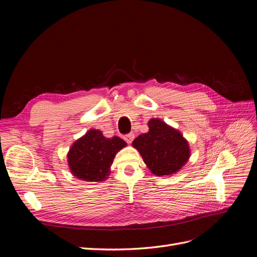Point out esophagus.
<instances>
[{"label": "esophagus", "mask_w": 257, "mask_h": 257, "mask_svg": "<svg viewBox=\"0 0 257 257\" xmlns=\"http://www.w3.org/2000/svg\"><path fill=\"white\" fill-rule=\"evenodd\" d=\"M134 138H135V135L131 133V134H127L124 136V141H125L127 144H132V142L134 141Z\"/></svg>", "instance_id": "esophagus-1"}]
</instances>
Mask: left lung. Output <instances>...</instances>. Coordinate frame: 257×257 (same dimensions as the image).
Wrapping results in <instances>:
<instances>
[{"mask_svg": "<svg viewBox=\"0 0 257 257\" xmlns=\"http://www.w3.org/2000/svg\"><path fill=\"white\" fill-rule=\"evenodd\" d=\"M148 126L149 132L139 135L132 145L155 176L176 174L190 159L189 143L180 132L161 119H151Z\"/></svg>", "mask_w": 257, "mask_h": 257, "instance_id": "8db88e82", "label": "left lung"}]
</instances>
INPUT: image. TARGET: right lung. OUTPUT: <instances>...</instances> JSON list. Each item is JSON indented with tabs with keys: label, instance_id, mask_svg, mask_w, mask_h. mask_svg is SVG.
<instances>
[{
	"label": "right lung",
	"instance_id": "add662e5",
	"mask_svg": "<svg viewBox=\"0 0 257 257\" xmlns=\"http://www.w3.org/2000/svg\"><path fill=\"white\" fill-rule=\"evenodd\" d=\"M126 146L120 137L106 138L92 128L77 139L67 153L72 174L82 181H104L110 174V166L118 151Z\"/></svg>",
	"mask_w": 257,
	"mask_h": 257
}]
</instances>
